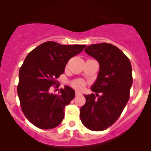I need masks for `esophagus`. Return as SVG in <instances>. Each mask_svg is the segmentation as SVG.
I'll list each match as a JSON object with an SVG mask.
<instances>
[{"instance_id":"34e87169","label":"esophagus","mask_w":151,"mask_h":151,"mask_svg":"<svg viewBox=\"0 0 151 151\" xmlns=\"http://www.w3.org/2000/svg\"><path fill=\"white\" fill-rule=\"evenodd\" d=\"M82 95V94H81V93L80 92V91H75V95L76 96H80V95Z\"/></svg>"}]
</instances>
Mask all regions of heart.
Instances as JSON below:
<instances>
[{
	"label": "heart",
	"instance_id": "1",
	"mask_svg": "<svg viewBox=\"0 0 151 151\" xmlns=\"http://www.w3.org/2000/svg\"><path fill=\"white\" fill-rule=\"evenodd\" d=\"M71 86L74 87L76 89H82L84 88L86 83L85 81L82 79H77V80H73L72 82L71 83Z\"/></svg>",
	"mask_w": 151,
	"mask_h": 151
}]
</instances>
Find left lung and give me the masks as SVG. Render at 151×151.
<instances>
[{
	"label": "left lung",
	"instance_id": "1",
	"mask_svg": "<svg viewBox=\"0 0 151 151\" xmlns=\"http://www.w3.org/2000/svg\"><path fill=\"white\" fill-rule=\"evenodd\" d=\"M85 52L98 60L100 71L91 88L96 95H84L86 104L80 108V120L88 129L101 131L118 120L129 100L132 66L127 56L111 44L91 45Z\"/></svg>",
	"mask_w": 151,
	"mask_h": 151
}]
</instances>
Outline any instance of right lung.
I'll return each mask as SVG.
<instances>
[{
  "mask_svg": "<svg viewBox=\"0 0 151 151\" xmlns=\"http://www.w3.org/2000/svg\"><path fill=\"white\" fill-rule=\"evenodd\" d=\"M85 47V45H63L50 41L28 53L19 70L17 91L22 112L33 125L49 129L63 122L64 109L74 98V91L65 86L58 95H53L50 88L64 73L69 60Z\"/></svg>",
  "mask_w": 151,
  "mask_h": 151,
  "instance_id": "add662e5",
  "label": "right lung"
}]
</instances>
